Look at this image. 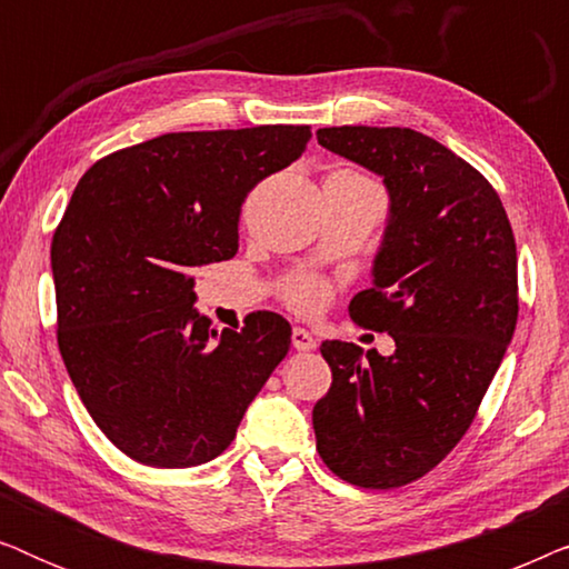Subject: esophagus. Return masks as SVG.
<instances>
[{
  "label": "esophagus",
  "mask_w": 569,
  "mask_h": 569,
  "mask_svg": "<svg viewBox=\"0 0 569 569\" xmlns=\"http://www.w3.org/2000/svg\"><path fill=\"white\" fill-rule=\"evenodd\" d=\"M292 347L298 349V352H313L316 349L313 333L306 329H292Z\"/></svg>",
  "instance_id": "obj_1"
}]
</instances>
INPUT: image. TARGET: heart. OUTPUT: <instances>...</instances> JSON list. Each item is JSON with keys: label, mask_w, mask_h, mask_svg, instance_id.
<instances>
[{"label": "heart", "mask_w": 569, "mask_h": 569, "mask_svg": "<svg viewBox=\"0 0 569 569\" xmlns=\"http://www.w3.org/2000/svg\"><path fill=\"white\" fill-rule=\"evenodd\" d=\"M287 300H290V306L298 310H313L326 300V284L316 282V279H300V282L290 284Z\"/></svg>", "instance_id": "1"}]
</instances>
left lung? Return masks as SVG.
Returning a JSON list of instances; mask_svg holds the SVG:
<instances>
[{"mask_svg":"<svg viewBox=\"0 0 569 569\" xmlns=\"http://www.w3.org/2000/svg\"><path fill=\"white\" fill-rule=\"evenodd\" d=\"M316 137L383 178V240L349 316L396 341L388 357L323 341L333 380L313 407L316 448L349 485L401 487L456 448L500 368L518 321L516 238L487 178L432 137L401 127Z\"/></svg>","mask_w":569,"mask_h":569,"instance_id":"left-lung-1","label":"left lung"}]
</instances>
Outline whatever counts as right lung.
<instances>
[{
  "mask_svg": "<svg viewBox=\"0 0 569 569\" xmlns=\"http://www.w3.org/2000/svg\"><path fill=\"white\" fill-rule=\"evenodd\" d=\"M308 139L290 123L178 131L108 154L77 183L51 243L59 349L84 409L134 461H212L290 352V323L267 310L217 333L191 274L238 253L248 191Z\"/></svg>",
  "mask_w": 569,
  "mask_h": 569,
  "instance_id": "add662e5",
  "label": "right lung"
}]
</instances>
